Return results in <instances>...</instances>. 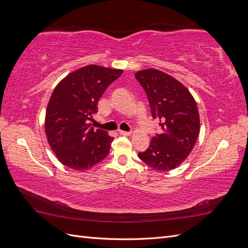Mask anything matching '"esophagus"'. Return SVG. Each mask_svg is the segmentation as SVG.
<instances>
[{"instance_id":"esophagus-1","label":"esophagus","mask_w":248,"mask_h":248,"mask_svg":"<svg viewBox=\"0 0 248 248\" xmlns=\"http://www.w3.org/2000/svg\"><path fill=\"white\" fill-rule=\"evenodd\" d=\"M120 134H122V136H125V137H129L131 136V132L130 131H123V130H120L119 131Z\"/></svg>"}]
</instances>
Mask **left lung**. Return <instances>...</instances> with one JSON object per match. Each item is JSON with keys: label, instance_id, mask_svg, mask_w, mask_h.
<instances>
[{"label": "left lung", "instance_id": "8db88e82", "mask_svg": "<svg viewBox=\"0 0 248 248\" xmlns=\"http://www.w3.org/2000/svg\"><path fill=\"white\" fill-rule=\"evenodd\" d=\"M136 78L148 96L153 118L159 120L162 129L139 157L154 170H174L188 157L199 138L196 100L183 84L158 69L140 70Z\"/></svg>", "mask_w": 248, "mask_h": 248}]
</instances>
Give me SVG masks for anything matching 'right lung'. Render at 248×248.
<instances>
[{
    "instance_id": "add662e5",
    "label": "right lung",
    "mask_w": 248,
    "mask_h": 248,
    "mask_svg": "<svg viewBox=\"0 0 248 248\" xmlns=\"http://www.w3.org/2000/svg\"><path fill=\"white\" fill-rule=\"evenodd\" d=\"M123 70L97 65L69 73L56 86L46 112V134L57 158L76 170L92 169L108 156L114 140L88 121L107 88Z\"/></svg>"
}]
</instances>
